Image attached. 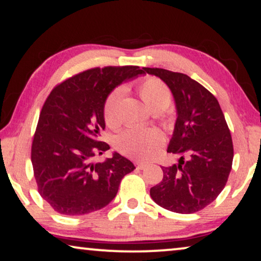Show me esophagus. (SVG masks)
Masks as SVG:
<instances>
[{"label":"esophagus","instance_id":"obj_1","mask_svg":"<svg viewBox=\"0 0 261 261\" xmlns=\"http://www.w3.org/2000/svg\"><path fill=\"white\" fill-rule=\"evenodd\" d=\"M147 164L146 163H143V162H136V168L139 169V170H143L144 168H145Z\"/></svg>","mask_w":261,"mask_h":261}]
</instances>
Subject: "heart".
Returning a JSON list of instances; mask_svg holds the SVG:
<instances>
[{"label":"heart","instance_id":"b5f03b06","mask_svg":"<svg viewBox=\"0 0 261 261\" xmlns=\"http://www.w3.org/2000/svg\"><path fill=\"white\" fill-rule=\"evenodd\" d=\"M123 88H116L104 103V119L110 126L117 125L118 108L123 96ZM139 95L146 107L153 112H161L169 107L171 92L164 82L158 79H146L139 85ZM163 145L161 132L155 129L124 130L116 139V146L120 152L138 159H150L158 154Z\"/></svg>","mask_w":261,"mask_h":261}]
</instances>
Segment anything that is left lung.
Here are the masks:
<instances>
[{"label": "left lung", "instance_id": "obj_1", "mask_svg": "<svg viewBox=\"0 0 261 261\" xmlns=\"http://www.w3.org/2000/svg\"><path fill=\"white\" fill-rule=\"evenodd\" d=\"M143 69L172 92L177 119L168 152L180 155L178 164L163 166V180L150 196L172 212L200 211L223 191L232 169V137L223 111L216 97L185 73Z\"/></svg>", "mask_w": 261, "mask_h": 261}]
</instances>
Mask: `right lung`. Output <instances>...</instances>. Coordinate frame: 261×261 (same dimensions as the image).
Here are the masks:
<instances>
[{
	"mask_svg": "<svg viewBox=\"0 0 261 261\" xmlns=\"http://www.w3.org/2000/svg\"><path fill=\"white\" fill-rule=\"evenodd\" d=\"M143 73L134 65L95 68L50 92L38 118L31 163L38 192L56 212L82 216L106 207L123 177L136 169L118 152L104 162H93V157L110 149L99 141L108 96L124 81Z\"/></svg>",
	"mask_w": 261,
	"mask_h": 261,
	"instance_id": "1",
	"label": "right lung"
}]
</instances>
